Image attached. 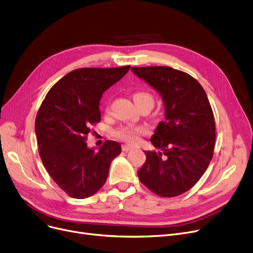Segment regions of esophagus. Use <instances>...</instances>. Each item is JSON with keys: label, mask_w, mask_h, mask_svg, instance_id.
I'll return each mask as SVG.
<instances>
[{"label": "esophagus", "mask_w": 253, "mask_h": 253, "mask_svg": "<svg viewBox=\"0 0 253 253\" xmlns=\"http://www.w3.org/2000/svg\"><path fill=\"white\" fill-rule=\"evenodd\" d=\"M134 147L133 146H131V145H123L122 146V150L124 151V152H128V151H130V150H132Z\"/></svg>", "instance_id": "obj_1"}]
</instances>
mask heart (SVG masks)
<instances>
[{
	"mask_svg": "<svg viewBox=\"0 0 253 253\" xmlns=\"http://www.w3.org/2000/svg\"><path fill=\"white\" fill-rule=\"evenodd\" d=\"M133 101L136 106L144 103L154 104V98L148 92H137L133 95ZM145 132V128L140 126H122L116 130V137L126 141H135L137 135Z\"/></svg>",
	"mask_w": 253,
	"mask_h": 253,
	"instance_id": "1",
	"label": "heart"
}]
</instances>
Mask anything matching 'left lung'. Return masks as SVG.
Masks as SVG:
<instances>
[{
  "label": "left lung",
  "instance_id": "1",
  "mask_svg": "<svg viewBox=\"0 0 253 253\" xmlns=\"http://www.w3.org/2000/svg\"><path fill=\"white\" fill-rule=\"evenodd\" d=\"M161 97L164 121L151 142L158 151H144L146 162L137 171L140 182L162 197L188 191L213 157L215 120L203 86L189 74L166 66L131 68Z\"/></svg>",
  "mask_w": 253,
  "mask_h": 253
}]
</instances>
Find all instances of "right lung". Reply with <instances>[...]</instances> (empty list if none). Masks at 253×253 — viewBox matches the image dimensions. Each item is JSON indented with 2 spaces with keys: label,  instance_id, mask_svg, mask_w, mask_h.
<instances>
[{
  "label": "right lung",
  "instance_id": "obj_1",
  "mask_svg": "<svg viewBox=\"0 0 253 253\" xmlns=\"http://www.w3.org/2000/svg\"><path fill=\"white\" fill-rule=\"evenodd\" d=\"M119 68H82L66 74L43 100L35 122L43 166L59 187L73 199H86L104 185L121 145L106 140L98 151L85 136L100 122L103 93L129 71Z\"/></svg>",
  "mask_w": 253,
  "mask_h": 253
}]
</instances>
